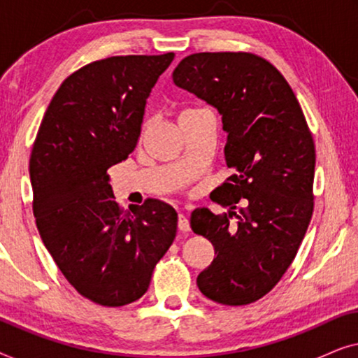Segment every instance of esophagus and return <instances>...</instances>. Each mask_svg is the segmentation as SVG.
Wrapping results in <instances>:
<instances>
[{
	"label": "esophagus",
	"instance_id": "obj_1",
	"mask_svg": "<svg viewBox=\"0 0 358 358\" xmlns=\"http://www.w3.org/2000/svg\"><path fill=\"white\" fill-rule=\"evenodd\" d=\"M178 228L180 229V231H184V233H187L189 229H190V223H189V220H187V217H185L184 213H179V217H178Z\"/></svg>",
	"mask_w": 358,
	"mask_h": 358
}]
</instances>
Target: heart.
<instances>
[{
    "instance_id": "b5f03b06",
    "label": "heart",
    "mask_w": 358,
    "mask_h": 358,
    "mask_svg": "<svg viewBox=\"0 0 358 358\" xmlns=\"http://www.w3.org/2000/svg\"><path fill=\"white\" fill-rule=\"evenodd\" d=\"M189 112H194V110H185V112H182V115H185V114H189ZM180 115V117H182Z\"/></svg>"
}]
</instances>
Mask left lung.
Returning <instances> with one entry per match:
<instances>
[{
    "label": "left lung",
    "instance_id": "obj_1",
    "mask_svg": "<svg viewBox=\"0 0 358 358\" xmlns=\"http://www.w3.org/2000/svg\"><path fill=\"white\" fill-rule=\"evenodd\" d=\"M173 81L222 115L224 159L234 171L210 195L229 207L228 215L200 207L190 217L192 231L215 248L197 277L199 290L222 305H249L277 285L305 238L313 215V136L285 78L252 53H194L176 66ZM241 198L247 207L236 215ZM233 214L236 227L229 224Z\"/></svg>",
    "mask_w": 358,
    "mask_h": 358
}]
</instances>
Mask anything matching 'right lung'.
Listing matches in <instances>:
<instances>
[{"label": "right lung", "mask_w": 358, "mask_h": 358, "mask_svg": "<svg viewBox=\"0 0 358 358\" xmlns=\"http://www.w3.org/2000/svg\"><path fill=\"white\" fill-rule=\"evenodd\" d=\"M174 53L110 57L68 76L34 143V217L47 251L78 293L124 306L148 290L176 238L178 213L148 199L122 212L109 168L138 143L146 99Z\"/></svg>", "instance_id": "obj_1"}]
</instances>
